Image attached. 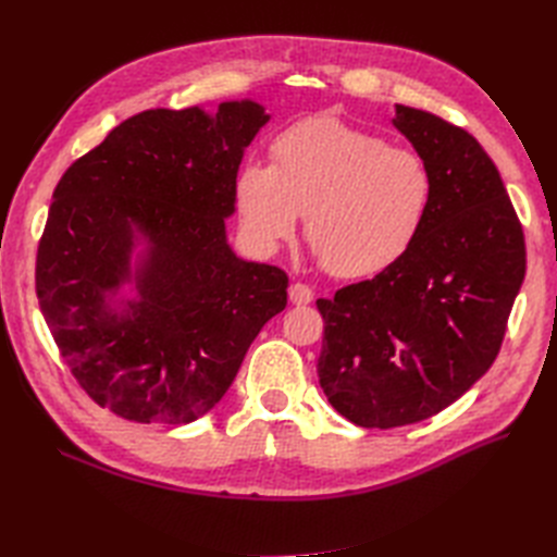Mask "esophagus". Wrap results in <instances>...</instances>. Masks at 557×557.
<instances>
[{"label":"esophagus","instance_id":"1","mask_svg":"<svg viewBox=\"0 0 557 557\" xmlns=\"http://www.w3.org/2000/svg\"><path fill=\"white\" fill-rule=\"evenodd\" d=\"M290 301L295 307H307V305H311L313 301V290L309 288V285H305V283H295V285H290Z\"/></svg>","mask_w":557,"mask_h":557}]
</instances>
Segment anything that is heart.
<instances>
[{
	"mask_svg": "<svg viewBox=\"0 0 557 557\" xmlns=\"http://www.w3.org/2000/svg\"><path fill=\"white\" fill-rule=\"evenodd\" d=\"M272 164L246 162L234 207L250 242L276 250L299 215L315 258L336 278H367L395 267L418 242L434 205V172L413 148L315 115L283 129Z\"/></svg>",
	"mask_w": 557,
	"mask_h": 557,
	"instance_id": "heart-1",
	"label": "heart"
}]
</instances>
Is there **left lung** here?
<instances>
[{"mask_svg": "<svg viewBox=\"0 0 557 557\" xmlns=\"http://www.w3.org/2000/svg\"><path fill=\"white\" fill-rule=\"evenodd\" d=\"M393 125L434 172L428 223L395 267L315 301L320 387L350 423L381 430L444 411L491 369L525 278V237L481 144L401 104Z\"/></svg>", "mask_w": 557, "mask_h": 557, "instance_id": "obj_1", "label": "left lung"}]
</instances>
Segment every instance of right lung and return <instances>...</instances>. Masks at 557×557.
Returning <instances> with one entry per match:
<instances>
[{
	"label": "right lung",
	"instance_id": "obj_1",
	"mask_svg": "<svg viewBox=\"0 0 557 557\" xmlns=\"http://www.w3.org/2000/svg\"><path fill=\"white\" fill-rule=\"evenodd\" d=\"M269 121L250 99L127 117L60 178L37 250V297L78 385L134 423L211 411L262 325L283 269L234 256L225 218L244 148ZM144 240L135 276L131 248ZM135 281L137 300L112 297Z\"/></svg>",
	"mask_w": 557,
	"mask_h": 557
}]
</instances>
